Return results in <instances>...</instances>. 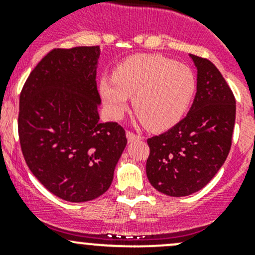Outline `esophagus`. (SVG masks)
I'll list each match as a JSON object with an SVG mask.
<instances>
[{
  "label": "esophagus",
  "mask_w": 255,
  "mask_h": 255,
  "mask_svg": "<svg viewBox=\"0 0 255 255\" xmlns=\"http://www.w3.org/2000/svg\"><path fill=\"white\" fill-rule=\"evenodd\" d=\"M126 135H127V139H128V142H135V140H139V139H142V135H139V134H135V133H133V132H127L126 133Z\"/></svg>",
  "instance_id": "1"
}]
</instances>
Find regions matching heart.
Listing matches in <instances>:
<instances>
[{"label": "heart", "instance_id": "heart-1", "mask_svg": "<svg viewBox=\"0 0 255 255\" xmlns=\"http://www.w3.org/2000/svg\"><path fill=\"white\" fill-rule=\"evenodd\" d=\"M196 91V78L185 64L156 54H138L116 68L113 79L100 81L107 109L120 118L128 109V96L144 125L153 130L174 127L189 109Z\"/></svg>", "mask_w": 255, "mask_h": 255}]
</instances>
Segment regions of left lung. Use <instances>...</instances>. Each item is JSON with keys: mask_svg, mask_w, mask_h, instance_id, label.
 <instances>
[{"mask_svg": "<svg viewBox=\"0 0 255 255\" xmlns=\"http://www.w3.org/2000/svg\"><path fill=\"white\" fill-rule=\"evenodd\" d=\"M197 69L194 104L168 132L149 138L146 176L154 189L181 197L205 187L225 164L232 144L236 100L210 60L190 54Z\"/></svg>", "mask_w": 255, "mask_h": 255, "instance_id": "8db88e82", "label": "left lung"}]
</instances>
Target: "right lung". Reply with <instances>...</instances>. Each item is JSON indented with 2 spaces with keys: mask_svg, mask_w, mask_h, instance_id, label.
Listing matches in <instances>:
<instances>
[{
  "mask_svg": "<svg viewBox=\"0 0 255 255\" xmlns=\"http://www.w3.org/2000/svg\"><path fill=\"white\" fill-rule=\"evenodd\" d=\"M100 47L54 49L19 96L18 134L28 168L51 194L86 202L109 190L127 145L116 122H100Z\"/></svg>",
  "mask_w": 255,
  "mask_h": 255,
  "instance_id": "1",
  "label": "right lung"
}]
</instances>
